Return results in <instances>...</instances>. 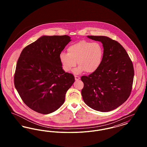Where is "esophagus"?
I'll use <instances>...</instances> for the list:
<instances>
[{
    "instance_id": "esophagus-1",
    "label": "esophagus",
    "mask_w": 147,
    "mask_h": 147,
    "mask_svg": "<svg viewBox=\"0 0 147 147\" xmlns=\"http://www.w3.org/2000/svg\"><path fill=\"white\" fill-rule=\"evenodd\" d=\"M80 79V78L79 77H78V76H75V80L77 81V80H79Z\"/></svg>"
}]
</instances>
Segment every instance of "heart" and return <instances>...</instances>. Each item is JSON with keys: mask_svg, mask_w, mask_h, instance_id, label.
<instances>
[{"mask_svg": "<svg viewBox=\"0 0 147 147\" xmlns=\"http://www.w3.org/2000/svg\"><path fill=\"white\" fill-rule=\"evenodd\" d=\"M67 53L61 52L59 55L62 68L65 71H69L78 63L79 67L74 70L76 74L84 71L88 73L95 72L100 67L104 57V49L100 43L86 40L70 45Z\"/></svg>", "mask_w": 147, "mask_h": 147, "instance_id": "1", "label": "heart"}]
</instances>
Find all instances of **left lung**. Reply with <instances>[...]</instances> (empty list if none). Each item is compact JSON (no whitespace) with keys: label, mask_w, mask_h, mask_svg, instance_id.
Wrapping results in <instances>:
<instances>
[{"label":"left lung","mask_w":147,"mask_h":147,"mask_svg":"<svg viewBox=\"0 0 147 147\" xmlns=\"http://www.w3.org/2000/svg\"><path fill=\"white\" fill-rule=\"evenodd\" d=\"M87 37L102 43L104 57L98 70L81 77L84 83L82 95L91 109L109 112L123 104L131 94L134 73L132 62L117 41L104 36Z\"/></svg>","instance_id":"1"}]
</instances>
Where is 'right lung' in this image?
Returning <instances> with one entry per match:
<instances>
[{
  "mask_svg": "<svg viewBox=\"0 0 147 147\" xmlns=\"http://www.w3.org/2000/svg\"><path fill=\"white\" fill-rule=\"evenodd\" d=\"M70 41L67 35L43 36L21 52L14 85L24 102L36 112L49 114L58 109L75 81L59 61L60 53Z\"/></svg>",
  "mask_w": 147,
  "mask_h": 147,
  "instance_id": "1",
  "label": "right lung"
}]
</instances>
